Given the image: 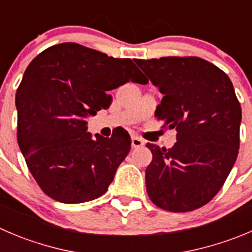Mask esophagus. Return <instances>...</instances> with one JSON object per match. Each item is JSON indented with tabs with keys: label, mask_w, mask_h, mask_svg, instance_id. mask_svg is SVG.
Masks as SVG:
<instances>
[{
	"label": "esophagus",
	"mask_w": 252,
	"mask_h": 252,
	"mask_svg": "<svg viewBox=\"0 0 252 252\" xmlns=\"http://www.w3.org/2000/svg\"><path fill=\"white\" fill-rule=\"evenodd\" d=\"M144 144H145V143H144L143 139L138 138V136H133V138H131V148H133V149L141 148Z\"/></svg>",
	"instance_id": "34e87169"
}]
</instances>
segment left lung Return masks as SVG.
<instances>
[{
  "instance_id": "1",
  "label": "left lung",
  "mask_w": 252,
  "mask_h": 252,
  "mask_svg": "<svg viewBox=\"0 0 252 252\" xmlns=\"http://www.w3.org/2000/svg\"><path fill=\"white\" fill-rule=\"evenodd\" d=\"M134 61L163 94L155 117L177 131L168 150L146 144L153 153L145 171L149 198L173 213L201 208L220 191L238 158L241 107L233 84L197 56Z\"/></svg>"
}]
</instances>
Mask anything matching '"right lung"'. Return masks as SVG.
I'll list each match as a JSON object with an SVG mask.
<instances>
[{
	"mask_svg": "<svg viewBox=\"0 0 252 252\" xmlns=\"http://www.w3.org/2000/svg\"><path fill=\"white\" fill-rule=\"evenodd\" d=\"M149 80L130 59H117L76 43L41 51L17 89V139L41 191L61 203L92 201L106 193L130 150V136L91 138L85 117L107 108L108 91Z\"/></svg>",
	"mask_w": 252,
	"mask_h": 252,
	"instance_id": "obj_1",
	"label": "right lung"
}]
</instances>
